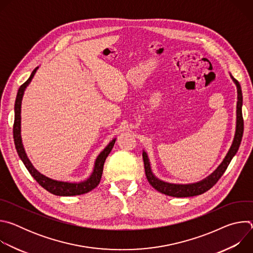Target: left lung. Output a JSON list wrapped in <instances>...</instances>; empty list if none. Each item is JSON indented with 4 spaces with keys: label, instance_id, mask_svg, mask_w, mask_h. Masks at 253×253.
I'll list each match as a JSON object with an SVG mask.
<instances>
[{
    "label": "left lung",
    "instance_id": "1",
    "mask_svg": "<svg viewBox=\"0 0 253 253\" xmlns=\"http://www.w3.org/2000/svg\"><path fill=\"white\" fill-rule=\"evenodd\" d=\"M230 77L237 88V106H236V128H235V134L234 138L231 144V147L229 151L227 152L225 158L220 163V165L216 168L209 176L202 179L201 181L195 182V183H189V184H175V183H169L163 180L157 178L152 170L150 161L148 158L147 153L143 150V161H144V168H145V174L148 179V182L150 185L155 188L157 191H159L162 194L172 196V197H191L200 195L207 190H209L211 187H213L216 182L218 181L220 177L225 172L226 168L228 167L231 159L236 154L240 142L243 135V118H242V92L240 84L237 80H235L232 75L230 74Z\"/></svg>",
    "mask_w": 253,
    "mask_h": 253
}]
</instances>
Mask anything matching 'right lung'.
Returning <instances> with one entry per match:
<instances>
[{
  "mask_svg": "<svg viewBox=\"0 0 253 253\" xmlns=\"http://www.w3.org/2000/svg\"><path fill=\"white\" fill-rule=\"evenodd\" d=\"M39 67L35 68V70L32 72L30 78L19 88L16 102H15V122H14V141H15V146L18 152L19 157L23 161L24 165L30 172V174L34 177V179L37 181L44 189L49 191L50 193L57 195V196H75V195H81L85 194L91 190H93L97 185L100 183V180L103 173V166L106 158L111 152L116 138H114L108 145L104 148L103 151L100 152V154L97 156L94 164V169L91 175L88 179L81 181L79 183L77 182H67V181H60V180H55L52 178H49L45 176L44 174L40 173L37 169H36L33 164L31 163L30 159L28 158L25 148L22 143V137H21V105H22V99L25 93L26 88L31 83L34 75L36 74Z\"/></svg>",
  "mask_w": 253,
  "mask_h": 253,
  "instance_id": "add662e5",
  "label": "right lung"
}]
</instances>
